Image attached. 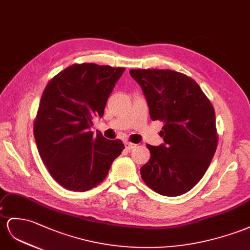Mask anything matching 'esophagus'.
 <instances>
[{"label": "esophagus", "instance_id": "obj_1", "mask_svg": "<svg viewBox=\"0 0 250 250\" xmlns=\"http://www.w3.org/2000/svg\"><path fill=\"white\" fill-rule=\"evenodd\" d=\"M125 146L126 150H132V149L135 148L136 145H135V144H132V143H130V142H125Z\"/></svg>", "mask_w": 250, "mask_h": 250}]
</instances>
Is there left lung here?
Returning a JSON list of instances; mask_svg holds the SVG:
<instances>
[{
    "label": "left lung",
    "instance_id": "left-lung-1",
    "mask_svg": "<svg viewBox=\"0 0 250 250\" xmlns=\"http://www.w3.org/2000/svg\"><path fill=\"white\" fill-rule=\"evenodd\" d=\"M142 86L152 120L163 121L165 144L146 145L143 181L157 193L177 196L201 181L217 146L215 113L207 96L187 75L171 69H131Z\"/></svg>",
    "mask_w": 250,
    "mask_h": 250
}]
</instances>
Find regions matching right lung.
<instances>
[{
	"instance_id": "obj_1",
	"label": "right lung",
	"mask_w": 250,
	"mask_h": 250,
	"mask_svg": "<svg viewBox=\"0 0 250 250\" xmlns=\"http://www.w3.org/2000/svg\"><path fill=\"white\" fill-rule=\"evenodd\" d=\"M124 67L75 63L44 88L34 120L37 148L49 174L63 188L84 192L99 185L125 145L89 127L102 117Z\"/></svg>"
}]
</instances>
